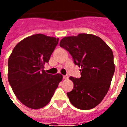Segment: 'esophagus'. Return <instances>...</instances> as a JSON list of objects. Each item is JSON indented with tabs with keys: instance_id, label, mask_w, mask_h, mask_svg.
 I'll return each mask as SVG.
<instances>
[{
	"instance_id": "34e87169",
	"label": "esophagus",
	"mask_w": 127,
	"mask_h": 127,
	"mask_svg": "<svg viewBox=\"0 0 127 127\" xmlns=\"http://www.w3.org/2000/svg\"><path fill=\"white\" fill-rule=\"evenodd\" d=\"M63 79H65V80H66V79H68V78H69L68 75H63Z\"/></svg>"
}]
</instances>
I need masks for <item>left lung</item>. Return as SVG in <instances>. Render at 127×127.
<instances>
[{"mask_svg": "<svg viewBox=\"0 0 127 127\" xmlns=\"http://www.w3.org/2000/svg\"><path fill=\"white\" fill-rule=\"evenodd\" d=\"M60 46L81 67L80 78H69L74 84L73 89L66 93L71 103L83 110L95 107L106 95L114 73L112 50L100 37L88 34L64 37Z\"/></svg>", "mask_w": 127, "mask_h": 127, "instance_id": "obj_1", "label": "left lung"}]
</instances>
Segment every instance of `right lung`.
Instances as JSON below:
<instances>
[{"label":"right lung","instance_id":"obj_1","mask_svg":"<svg viewBox=\"0 0 127 127\" xmlns=\"http://www.w3.org/2000/svg\"><path fill=\"white\" fill-rule=\"evenodd\" d=\"M58 43V39L37 34L26 37L15 45L8 60V80L21 103L31 109H40L50 102L61 74L51 75L44 64Z\"/></svg>","mask_w":127,"mask_h":127}]
</instances>
